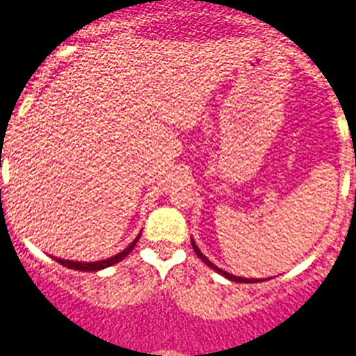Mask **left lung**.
Returning a JSON list of instances; mask_svg holds the SVG:
<instances>
[{
	"label": "left lung",
	"instance_id": "1",
	"mask_svg": "<svg viewBox=\"0 0 356 356\" xmlns=\"http://www.w3.org/2000/svg\"><path fill=\"white\" fill-rule=\"evenodd\" d=\"M191 245H193V249H195V253H197V257L200 258L202 261H204L205 265H209V267L211 268H214L216 272H218V274H221V275H225V277L227 279H230V281H235V283H258V281H260V279H248V277H237V275H234V274H228V272H225V270H221V268L219 267H216L214 264H212V261H209V258H205L204 254H202V251L200 249L197 248V244H195L193 241H191ZM261 281H264V279H261Z\"/></svg>",
	"mask_w": 356,
	"mask_h": 356
}]
</instances>
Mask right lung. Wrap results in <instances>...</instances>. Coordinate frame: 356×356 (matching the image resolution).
<instances>
[{
	"label": "right lung",
	"mask_w": 356,
	"mask_h": 356,
	"mask_svg": "<svg viewBox=\"0 0 356 356\" xmlns=\"http://www.w3.org/2000/svg\"><path fill=\"white\" fill-rule=\"evenodd\" d=\"M140 238V235H138L135 241L131 242V244L128 245L126 249H122L121 253H118L115 257L112 258H107V260H99V261H91V264H84V261H72V260H61V258H54L58 264H61L63 267H68V268H73V270H82V272H96V270H102V268H107L111 267V265L114 264H119V261L122 260V258L128 257L129 253H131V249L135 248V244H137V241Z\"/></svg>",
	"instance_id": "add662e5"
}]
</instances>
